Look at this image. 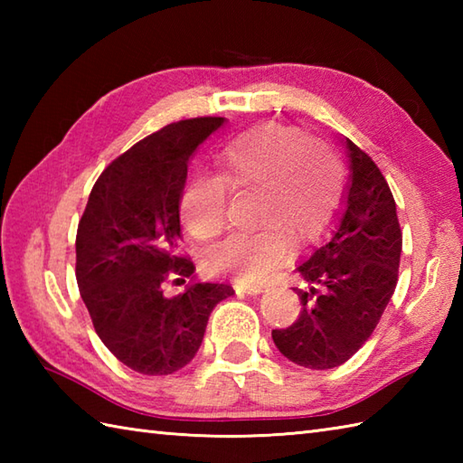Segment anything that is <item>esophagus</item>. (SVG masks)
<instances>
[{
    "label": "esophagus",
    "mask_w": 463,
    "mask_h": 463,
    "mask_svg": "<svg viewBox=\"0 0 463 463\" xmlns=\"http://www.w3.org/2000/svg\"><path fill=\"white\" fill-rule=\"evenodd\" d=\"M234 288H241L242 292H247V294H260L264 288V284H254V282H242V280H237L234 282Z\"/></svg>",
    "instance_id": "34e87169"
}]
</instances>
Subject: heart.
I'll use <instances>...</instances> for the list:
<instances>
[{"label": "heart", "mask_w": 463, "mask_h": 463, "mask_svg": "<svg viewBox=\"0 0 463 463\" xmlns=\"http://www.w3.org/2000/svg\"><path fill=\"white\" fill-rule=\"evenodd\" d=\"M219 173L196 171L184 181L181 221L196 241L219 237L226 224L229 186L257 189L252 221L206 254L213 272L260 280L288 257L290 239L308 244L326 232L344 201V171L326 145L298 127L264 123L216 151Z\"/></svg>", "instance_id": "b5f03b06"}]
</instances>
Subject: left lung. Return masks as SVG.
Listing matches in <instances>:
<instances>
[{
  "mask_svg": "<svg viewBox=\"0 0 463 463\" xmlns=\"http://www.w3.org/2000/svg\"><path fill=\"white\" fill-rule=\"evenodd\" d=\"M352 181L332 239L297 269L308 288H294L300 314L272 330L290 362L312 370L340 366L366 342L396 290L402 231L396 201L372 156L346 139Z\"/></svg>",
  "mask_w": 463,
  "mask_h": 463,
  "instance_id": "obj_1",
  "label": "left lung"
}]
</instances>
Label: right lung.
Segmentation results:
<instances>
[{
  "mask_svg": "<svg viewBox=\"0 0 463 463\" xmlns=\"http://www.w3.org/2000/svg\"><path fill=\"white\" fill-rule=\"evenodd\" d=\"M222 117L163 127L117 156L95 181L77 226L75 277L97 336L131 370L166 376L199 350L213 308L231 284L192 279L165 298L171 278L194 272L179 252V201L189 159Z\"/></svg>",
  "mask_w": 463,
  "mask_h": 463,
  "instance_id": "right-lung-1",
  "label": "right lung"
}]
</instances>
